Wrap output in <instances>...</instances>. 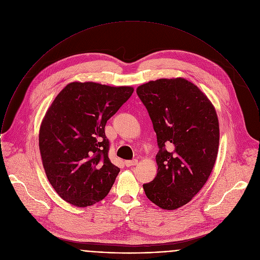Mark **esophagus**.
Segmentation results:
<instances>
[{
	"mask_svg": "<svg viewBox=\"0 0 260 260\" xmlns=\"http://www.w3.org/2000/svg\"><path fill=\"white\" fill-rule=\"evenodd\" d=\"M124 164H125L126 167H133V166H136L138 164V159L136 158V159H133V160H125Z\"/></svg>",
	"mask_w": 260,
	"mask_h": 260,
	"instance_id": "1",
	"label": "esophagus"
}]
</instances>
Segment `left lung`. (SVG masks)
Segmentation results:
<instances>
[{
  "label": "left lung",
  "mask_w": 260,
  "mask_h": 260,
  "mask_svg": "<svg viewBox=\"0 0 260 260\" xmlns=\"http://www.w3.org/2000/svg\"><path fill=\"white\" fill-rule=\"evenodd\" d=\"M156 132V178L144 184L147 197L164 210L186 205L207 182L219 147L215 107L185 78H161L137 88Z\"/></svg>",
  "instance_id": "obj_1"
}]
</instances>
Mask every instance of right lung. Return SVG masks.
Returning <instances> with one entry per match:
<instances>
[{"label": "right lung", "instance_id": "obj_1", "mask_svg": "<svg viewBox=\"0 0 260 260\" xmlns=\"http://www.w3.org/2000/svg\"><path fill=\"white\" fill-rule=\"evenodd\" d=\"M132 86L71 82L55 98L39 132L42 164L54 190L76 207L110 191L119 168L108 158L106 121L133 94Z\"/></svg>", "mask_w": 260, "mask_h": 260}]
</instances>
